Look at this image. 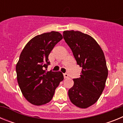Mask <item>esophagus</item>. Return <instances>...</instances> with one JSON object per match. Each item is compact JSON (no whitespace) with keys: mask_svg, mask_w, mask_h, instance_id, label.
Masks as SVG:
<instances>
[{"mask_svg":"<svg viewBox=\"0 0 123 123\" xmlns=\"http://www.w3.org/2000/svg\"><path fill=\"white\" fill-rule=\"evenodd\" d=\"M64 78H68V74L67 73H64L63 74Z\"/></svg>","mask_w":123,"mask_h":123,"instance_id":"34e87169","label":"esophagus"}]
</instances>
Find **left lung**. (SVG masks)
<instances>
[{"label":"left lung","mask_w":123,"mask_h":123,"mask_svg":"<svg viewBox=\"0 0 123 123\" xmlns=\"http://www.w3.org/2000/svg\"><path fill=\"white\" fill-rule=\"evenodd\" d=\"M63 36L77 64L82 68L81 77L73 79L68 96L74 105L86 108L98 100L105 88L108 76L105 55L95 40L88 34L71 30L64 31Z\"/></svg>","instance_id":"8db88e82"}]
</instances>
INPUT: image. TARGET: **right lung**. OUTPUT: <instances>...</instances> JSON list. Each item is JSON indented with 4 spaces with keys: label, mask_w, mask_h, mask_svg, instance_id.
<instances>
[{
    "label": "right lung",
    "mask_w": 123,
    "mask_h": 123,
    "mask_svg": "<svg viewBox=\"0 0 123 123\" xmlns=\"http://www.w3.org/2000/svg\"><path fill=\"white\" fill-rule=\"evenodd\" d=\"M63 39L56 31L33 37L25 45L16 66L17 81L25 98L31 104L41 105L53 98L56 88L63 80L60 71H47L49 55Z\"/></svg>",
    "instance_id": "obj_1"
}]
</instances>
